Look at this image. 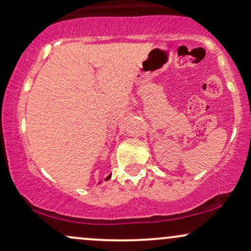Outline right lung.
Segmentation results:
<instances>
[{"label": "right lung", "mask_w": 251, "mask_h": 251, "mask_svg": "<svg viewBox=\"0 0 251 251\" xmlns=\"http://www.w3.org/2000/svg\"><path fill=\"white\" fill-rule=\"evenodd\" d=\"M112 175V174H111ZM111 175H109V176H107V177H106V179L105 180H108L109 179V178H111Z\"/></svg>", "instance_id": "1"}]
</instances>
